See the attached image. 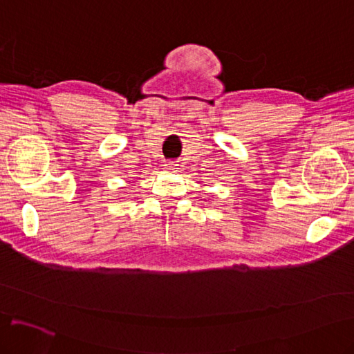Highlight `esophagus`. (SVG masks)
<instances>
[{"instance_id": "esophagus-1", "label": "esophagus", "mask_w": 354, "mask_h": 354, "mask_svg": "<svg viewBox=\"0 0 354 354\" xmlns=\"http://www.w3.org/2000/svg\"><path fill=\"white\" fill-rule=\"evenodd\" d=\"M165 169H166V170H176V171H178V169H179V167H178V165H175V163H170V161H169V163H166V165H165Z\"/></svg>"}]
</instances>
